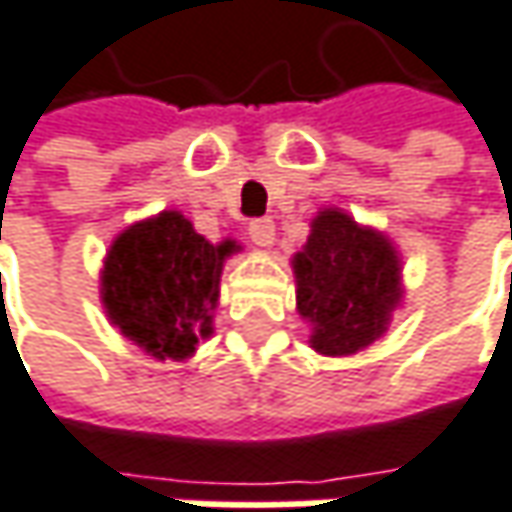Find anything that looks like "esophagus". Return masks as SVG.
I'll return each instance as SVG.
<instances>
[{
	"mask_svg": "<svg viewBox=\"0 0 512 512\" xmlns=\"http://www.w3.org/2000/svg\"><path fill=\"white\" fill-rule=\"evenodd\" d=\"M249 237H252V243L257 246H272V240H275V222L269 219V216H257L249 222Z\"/></svg>",
	"mask_w": 512,
	"mask_h": 512,
	"instance_id": "1",
	"label": "esophagus"
}]
</instances>
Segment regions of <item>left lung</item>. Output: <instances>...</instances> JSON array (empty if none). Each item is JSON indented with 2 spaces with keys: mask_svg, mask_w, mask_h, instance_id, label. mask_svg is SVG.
Masks as SVG:
<instances>
[{
  "mask_svg": "<svg viewBox=\"0 0 512 512\" xmlns=\"http://www.w3.org/2000/svg\"><path fill=\"white\" fill-rule=\"evenodd\" d=\"M293 266L299 313L313 322V349L354 354L387 331L401 290L398 257L381 234L340 210H322Z\"/></svg>",
  "mask_w": 512,
  "mask_h": 512,
  "instance_id": "obj_1",
  "label": "left lung"
}]
</instances>
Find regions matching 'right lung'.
<instances>
[{"mask_svg": "<svg viewBox=\"0 0 512 512\" xmlns=\"http://www.w3.org/2000/svg\"><path fill=\"white\" fill-rule=\"evenodd\" d=\"M234 243L213 246L166 210L119 234L105 260L102 299L111 322L155 357L184 360L210 334L222 260Z\"/></svg>", "mask_w": 512, "mask_h": 512, "instance_id": "add662e5", "label": "right lung"}]
</instances>
